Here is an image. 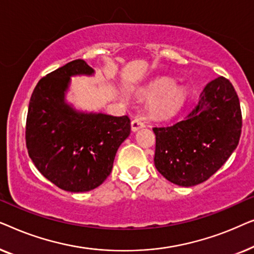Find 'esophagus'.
Masks as SVG:
<instances>
[{"label": "esophagus", "instance_id": "obj_1", "mask_svg": "<svg viewBox=\"0 0 254 254\" xmlns=\"http://www.w3.org/2000/svg\"><path fill=\"white\" fill-rule=\"evenodd\" d=\"M131 130L136 131L140 129V128L144 127V123L141 120V118H135V119L131 121Z\"/></svg>", "mask_w": 254, "mask_h": 254}]
</instances>
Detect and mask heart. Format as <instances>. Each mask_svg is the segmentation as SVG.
Returning a JSON list of instances; mask_svg holds the SVG:
<instances>
[{
  "label": "heart",
  "instance_id": "1",
  "mask_svg": "<svg viewBox=\"0 0 254 254\" xmlns=\"http://www.w3.org/2000/svg\"><path fill=\"white\" fill-rule=\"evenodd\" d=\"M145 97L150 99L149 106L155 113H168L178 105L183 98V91L176 88L171 81H158L149 86Z\"/></svg>",
  "mask_w": 254,
  "mask_h": 254
}]
</instances>
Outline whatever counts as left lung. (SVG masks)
Listing matches in <instances>:
<instances>
[{
	"instance_id": "obj_1",
	"label": "left lung",
	"mask_w": 254,
	"mask_h": 254,
	"mask_svg": "<svg viewBox=\"0 0 254 254\" xmlns=\"http://www.w3.org/2000/svg\"><path fill=\"white\" fill-rule=\"evenodd\" d=\"M242 125L237 92L229 79L220 76L208 83L199 104L185 118L152 128L156 169L179 186L206 182L237 148Z\"/></svg>"
}]
</instances>
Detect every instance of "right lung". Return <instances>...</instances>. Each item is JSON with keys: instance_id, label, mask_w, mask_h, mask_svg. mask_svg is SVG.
Masks as SVG:
<instances>
[{"instance_id": "add662e5", "label": "right lung", "mask_w": 254, "mask_h": 254, "mask_svg": "<svg viewBox=\"0 0 254 254\" xmlns=\"http://www.w3.org/2000/svg\"><path fill=\"white\" fill-rule=\"evenodd\" d=\"M84 60H74L38 82L26 117L25 141L39 172L59 189L88 192L102 185L118 148L130 134L127 116L79 113L64 103L70 76L91 75Z\"/></svg>"}]
</instances>
